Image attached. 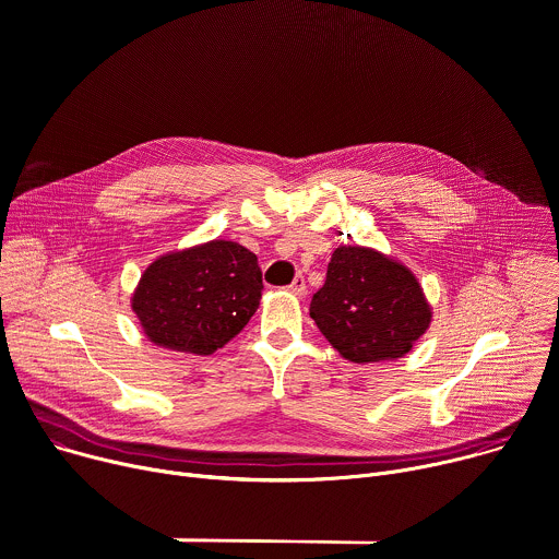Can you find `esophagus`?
I'll use <instances>...</instances> for the list:
<instances>
[{"mask_svg":"<svg viewBox=\"0 0 559 559\" xmlns=\"http://www.w3.org/2000/svg\"><path fill=\"white\" fill-rule=\"evenodd\" d=\"M287 289H289L294 296L302 298V296L308 294V285H306V278H302V276H296V278H294V283H292Z\"/></svg>","mask_w":559,"mask_h":559,"instance_id":"obj_1","label":"esophagus"}]
</instances>
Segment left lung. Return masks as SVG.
<instances>
[{
    "label": "left lung",
    "instance_id": "obj_1",
    "mask_svg": "<svg viewBox=\"0 0 559 559\" xmlns=\"http://www.w3.org/2000/svg\"><path fill=\"white\" fill-rule=\"evenodd\" d=\"M310 317L343 359L379 364L405 357L430 328V306L415 274L361 245L334 249Z\"/></svg>",
    "mask_w": 559,
    "mask_h": 559
}]
</instances>
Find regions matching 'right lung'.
<instances>
[{
    "mask_svg": "<svg viewBox=\"0 0 559 559\" xmlns=\"http://www.w3.org/2000/svg\"><path fill=\"white\" fill-rule=\"evenodd\" d=\"M261 292L257 253L216 238L151 263L131 308L151 343L207 357L249 323Z\"/></svg>",
    "mask_w": 559,
    "mask_h": 559,
    "instance_id": "1",
    "label": "right lung"
}]
</instances>
